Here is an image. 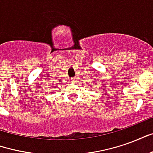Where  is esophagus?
Masks as SVG:
<instances>
[{"mask_svg":"<svg viewBox=\"0 0 153 153\" xmlns=\"http://www.w3.org/2000/svg\"><path fill=\"white\" fill-rule=\"evenodd\" d=\"M74 80H72V81H71V83H74Z\"/></svg>","mask_w":153,"mask_h":153,"instance_id":"obj_1","label":"esophagus"}]
</instances>
